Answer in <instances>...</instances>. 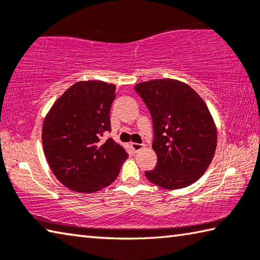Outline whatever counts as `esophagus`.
Instances as JSON below:
<instances>
[{"mask_svg": "<svg viewBox=\"0 0 260 260\" xmlns=\"http://www.w3.org/2000/svg\"><path fill=\"white\" fill-rule=\"evenodd\" d=\"M131 148L133 149L134 152H139V151H141V150H142V149L144 148V144H140V143L132 142V143H131Z\"/></svg>", "mask_w": 260, "mask_h": 260, "instance_id": "34e87169", "label": "esophagus"}]
</instances>
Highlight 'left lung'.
Instances as JSON below:
<instances>
[{"instance_id": "obj_1", "label": "left lung", "mask_w": 260, "mask_h": 260, "mask_svg": "<svg viewBox=\"0 0 260 260\" xmlns=\"http://www.w3.org/2000/svg\"><path fill=\"white\" fill-rule=\"evenodd\" d=\"M134 88L153 122L157 165L147 171V179L172 190L190 186L208 170L217 148V127L205 102L174 79L143 81Z\"/></svg>"}]
</instances>
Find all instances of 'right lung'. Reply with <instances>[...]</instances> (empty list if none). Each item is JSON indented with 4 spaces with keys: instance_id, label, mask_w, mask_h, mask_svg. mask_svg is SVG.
<instances>
[{
    "instance_id": "obj_1",
    "label": "right lung",
    "mask_w": 260,
    "mask_h": 260,
    "mask_svg": "<svg viewBox=\"0 0 260 260\" xmlns=\"http://www.w3.org/2000/svg\"><path fill=\"white\" fill-rule=\"evenodd\" d=\"M116 86L79 81L56 101L42 126V146L52 173L77 192H95L111 184L128 153L110 138V108Z\"/></svg>"
}]
</instances>
